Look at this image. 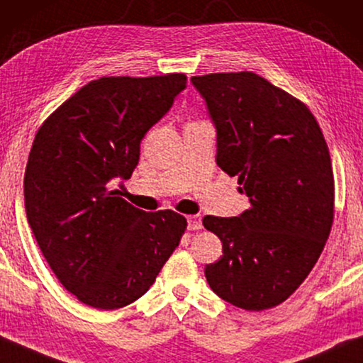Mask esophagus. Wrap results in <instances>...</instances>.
Here are the masks:
<instances>
[{"mask_svg": "<svg viewBox=\"0 0 363 363\" xmlns=\"http://www.w3.org/2000/svg\"><path fill=\"white\" fill-rule=\"evenodd\" d=\"M187 228L191 231L202 230V218H200V215L187 216Z\"/></svg>", "mask_w": 363, "mask_h": 363, "instance_id": "1", "label": "esophagus"}]
</instances>
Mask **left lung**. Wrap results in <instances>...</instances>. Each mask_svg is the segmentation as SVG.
I'll return each mask as SVG.
<instances>
[{
  "mask_svg": "<svg viewBox=\"0 0 363 363\" xmlns=\"http://www.w3.org/2000/svg\"><path fill=\"white\" fill-rule=\"evenodd\" d=\"M216 127V164L251 207L207 215L223 256L205 266L216 295L247 311L284 303L320 259L334 220L331 156L311 111L252 72L192 77Z\"/></svg>",
  "mask_w": 363,
  "mask_h": 363,
  "instance_id": "1",
  "label": "left lung"
}]
</instances>
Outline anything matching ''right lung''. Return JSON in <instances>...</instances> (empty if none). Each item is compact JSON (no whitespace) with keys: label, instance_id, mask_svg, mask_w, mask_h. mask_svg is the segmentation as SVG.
Returning a JSON list of instances; mask_svg holds the SVG:
<instances>
[{"label":"right lung","instance_id":"right-lung-1","mask_svg":"<svg viewBox=\"0 0 363 363\" xmlns=\"http://www.w3.org/2000/svg\"><path fill=\"white\" fill-rule=\"evenodd\" d=\"M184 73L89 81L37 130L24 174L26 213L48 266L97 310L145 295L187 228L172 210L143 212L111 191L130 179L145 133L186 88Z\"/></svg>","mask_w":363,"mask_h":363}]
</instances>
